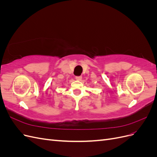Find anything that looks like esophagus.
Segmentation results:
<instances>
[{
	"instance_id": "obj_1",
	"label": "esophagus",
	"mask_w": 157,
	"mask_h": 157,
	"mask_svg": "<svg viewBox=\"0 0 157 157\" xmlns=\"http://www.w3.org/2000/svg\"><path fill=\"white\" fill-rule=\"evenodd\" d=\"M75 79L77 80H80L82 79V76H76Z\"/></svg>"
}]
</instances>
